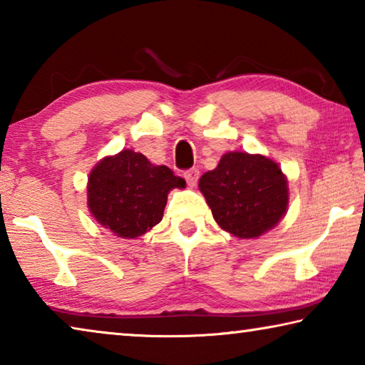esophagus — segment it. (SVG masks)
<instances>
[{
	"mask_svg": "<svg viewBox=\"0 0 365 365\" xmlns=\"http://www.w3.org/2000/svg\"><path fill=\"white\" fill-rule=\"evenodd\" d=\"M183 177H185V180H187V183L190 185V187H195L196 182H197V178H200V170H197V169H190V170L185 172Z\"/></svg>",
	"mask_w": 365,
	"mask_h": 365,
	"instance_id": "1",
	"label": "esophagus"
}]
</instances>
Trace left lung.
Segmentation results:
<instances>
[{
	"label": "left lung",
	"instance_id": "obj_1",
	"mask_svg": "<svg viewBox=\"0 0 365 365\" xmlns=\"http://www.w3.org/2000/svg\"><path fill=\"white\" fill-rule=\"evenodd\" d=\"M197 185L214 220L237 238L261 237L288 207L287 177L279 164L261 154L227 153Z\"/></svg>",
	"mask_w": 365,
	"mask_h": 365
}]
</instances>
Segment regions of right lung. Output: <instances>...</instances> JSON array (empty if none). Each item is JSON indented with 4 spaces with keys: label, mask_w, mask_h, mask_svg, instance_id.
I'll use <instances>...</instances> for the list:
<instances>
[{
    "label": "right lung",
    "mask_w": 365,
    "mask_h": 365,
    "mask_svg": "<svg viewBox=\"0 0 365 365\" xmlns=\"http://www.w3.org/2000/svg\"><path fill=\"white\" fill-rule=\"evenodd\" d=\"M185 180L168 165H154L141 153L123 150L98 163L88 177V207L117 237L137 238L163 220L172 188Z\"/></svg>",
    "instance_id": "add662e5"
}]
</instances>
